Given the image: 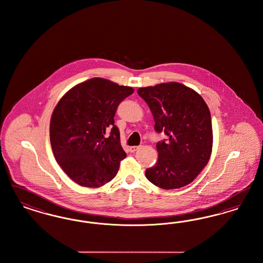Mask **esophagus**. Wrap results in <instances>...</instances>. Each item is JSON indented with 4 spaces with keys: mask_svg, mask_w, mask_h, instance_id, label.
Listing matches in <instances>:
<instances>
[{
    "mask_svg": "<svg viewBox=\"0 0 263 263\" xmlns=\"http://www.w3.org/2000/svg\"><path fill=\"white\" fill-rule=\"evenodd\" d=\"M138 149H139V147H138V146H132V147H130V148H129V150H130L131 153H134V152H136Z\"/></svg>",
    "mask_w": 263,
    "mask_h": 263,
    "instance_id": "obj_1",
    "label": "esophagus"
}]
</instances>
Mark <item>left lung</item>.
<instances>
[{
	"mask_svg": "<svg viewBox=\"0 0 263 263\" xmlns=\"http://www.w3.org/2000/svg\"><path fill=\"white\" fill-rule=\"evenodd\" d=\"M147 102L157 132L167 142L157 144L158 162L146 170V177L163 189H177L191 183L210 160L213 147L211 113L200 95L176 83L138 88Z\"/></svg>",
	"mask_w": 263,
	"mask_h": 263,
	"instance_id": "obj_1",
	"label": "left lung"
}]
</instances>
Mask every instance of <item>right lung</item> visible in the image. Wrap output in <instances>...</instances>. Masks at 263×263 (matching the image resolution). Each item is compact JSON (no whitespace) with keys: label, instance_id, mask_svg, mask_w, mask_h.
<instances>
[{"label":"right lung","instance_id":"add662e5","mask_svg":"<svg viewBox=\"0 0 263 263\" xmlns=\"http://www.w3.org/2000/svg\"><path fill=\"white\" fill-rule=\"evenodd\" d=\"M134 92L131 87L92 78L68 90L50 120L53 155L64 173L85 187H100L117 175L126 153L114 125L119 103ZM107 127L112 129L104 137Z\"/></svg>","mask_w":263,"mask_h":263}]
</instances>
